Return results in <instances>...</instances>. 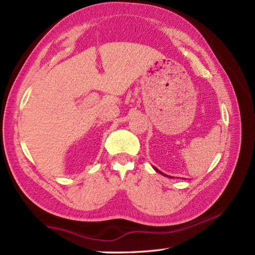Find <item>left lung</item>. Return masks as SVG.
<instances>
[{
    "label": "left lung",
    "mask_w": 255,
    "mask_h": 255,
    "mask_svg": "<svg viewBox=\"0 0 255 255\" xmlns=\"http://www.w3.org/2000/svg\"><path fill=\"white\" fill-rule=\"evenodd\" d=\"M154 167V170L155 171H156V172H158V173H161V174H163V175H165V176H169V175H166V174H164V173H162V172L161 171H158L157 169H156V167H155V166H153ZM169 178H172V176H169Z\"/></svg>",
    "instance_id": "1"
}]
</instances>
